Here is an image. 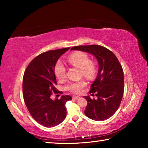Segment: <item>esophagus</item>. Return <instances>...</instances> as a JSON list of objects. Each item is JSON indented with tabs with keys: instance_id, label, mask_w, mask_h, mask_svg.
<instances>
[{
	"instance_id": "esophagus-1",
	"label": "esophagus",
	"mask_w": 148,
	"mask_h": 148,
	"mask_svg": "<svg viewBox=\"0 0 148 148\" xmlns=\"http://www.w3.org/2000/svg\"><path fill=\"white\" fill-rule=\"evenodd\" d=\"M72 98H73L74 99H76V100H77V99H79L80 97H78V96H76V95H73L72 96Z\"/></svg>"
}]
</instances>
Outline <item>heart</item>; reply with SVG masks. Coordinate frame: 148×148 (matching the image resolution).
<instances>
[{
	"label": "heart",
	"instance_id": "1",
	"mask_svg": "<svg viewBox=\"0 0 148 148\" xmlns=\"http://www.w3.org/2000/svg\"><path fill=\"white\" fill-rule=\"evenodd\" d=\"M68 62L74 67L81 69L84 76L93 77L95 72V67L93 63L90 62L87 54L83 52H76L69 56ZM54 72L56 77L59 79H64L65 77V67L61 61L56 63ZM86 82L81 80L76 82H69L66 86V89L74 93H80L86 86Z\"/></svg>",
	"mask_w": 148,
	"mask_h": 148
}]
</instances>
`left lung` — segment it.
Returning a JSON list of instances; mask_svg holds the SVG:
<instances>
[{
	"mask_svg": "<svg viewBox=\"0 0 148 148\" xmlns=\"http://www.w3.org/2000/svg\"><path fill=\"white\" fill-rule=\"evenodd\" d=\"M93 55L99 64L98 74L92 84L90 93H95L97 99L84 96L87 100L84 114L95 121L109 118L117 111L123 95V71L112 51L99 45L78 46L71 48Z\"/></svg>",
	"mask_w": 148,
	"mask_h": 148,
	"instance_id": "8db88e82",
	"label": "left lung"
}]
</instances>
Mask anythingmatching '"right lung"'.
Instances as JSON below:
<instances>
[{
	"label": "right lung",
	"mask_w": 148,
	"mask_h": 148,
	"mask_svg": "<svg viewBox=\"0 0 148 148\" xmlns=\"http://www.w3.org/2000/svg\"><path fill=\"white\" fill-rule=\"evenodd\" d=\"M70 48L51 50L38 55L27 67L23 78L25 103L35 120L42 126L51 128L58 125L67 116L65 103L72 99L69 95L60 99L51 98L57 93L54 69L60 56Z\"/></svg>",
	"instance_id": "1"
}]
</instances>
